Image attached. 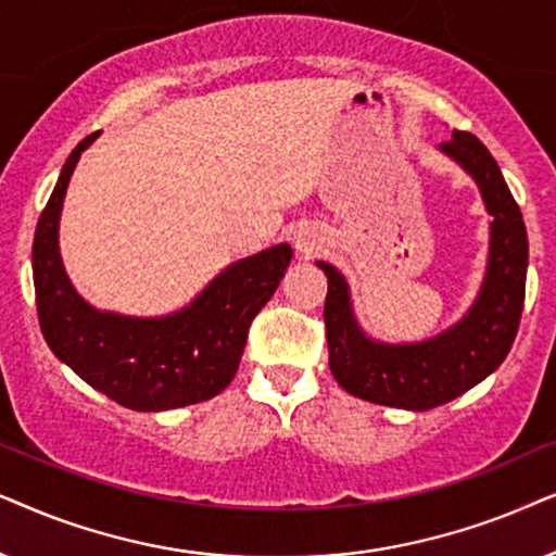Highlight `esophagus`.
Returning a JSON list of instances; mask_svg holds the SVG:
<instances>
[{
  "label": "esophagus",
  "mask_w": 556,
  "mask_h": 556,
  "mask_svg": "<svg viewBox=\"0 0 556 556\" xmlns=\"http://www.w3.org/2000/svg\"><path fill=\"white\" fill-rule=\"evenodd\" d=\"M323 243H325V236H323L320 228L305 224V226H300L298 231H294V249H298L302 256L317 254V251L323 249Z\"/></svg>",
  "instance_id": "esophagus-1"
}]
</instances>
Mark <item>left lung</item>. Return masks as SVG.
<instances>
[{"label": "left lung", "mask_w": 556, "mask_h": 556, "mask_svg": "<svg viewBox=\"0 0 556 556\" xmlns=\"http://www.w3.org/2000/svg\"><path fill=\"white\" fill-rule=\"evenodd\" d=\"M440 150L478 182L493 218L483 285L460 323L421 343L368 338L353 315L343 274L317 262L328 277L323 317L336 381L366 402L412 412L453 402L503 364L519 332L527 294V226L493 154L470 131H455Z\"/></svg>", "instance_id": "left-lung-1"}]
</instances>
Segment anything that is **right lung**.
<instances>
[{"instance_id":"add662e5","label":"right lung","mask_w":556,"mask_h":556,"mask_svg":"<svg viewBox=\"0 0 556 556\" xmlns=\"http://www.w3.org/2000/svg\"><path fill=\"white\" fill-rule=\"evenodd\" d=\"M99 135H88L68 154L37 220L33 279L42 336L88 387L127 409L165 412L205 402L233 381L251 320L279 287L292 249L277 243L239 258L173 315L127 317L91 307L63 269L58 224L73 169Z\"/></svg>"}]
</instances>
